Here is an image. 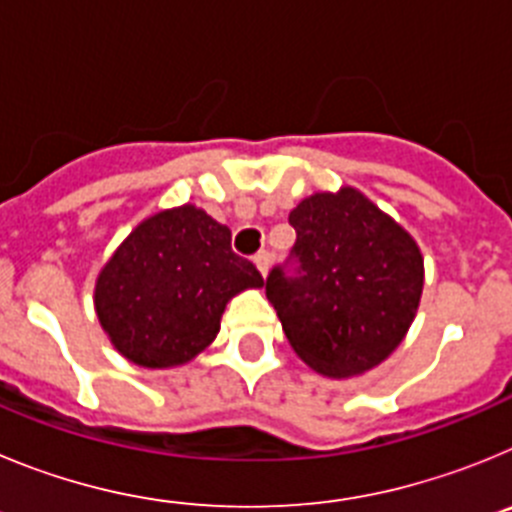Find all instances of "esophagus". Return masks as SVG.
<instances>
[{
    "instance_id": "1",
    "label": "esophagus",
    "mask_w": 512,
    "mask_h": 512,
    "mask_svg": "<svg viewBox=\"0 0 512 512\" xmlns=\"http://www.w3.org/2000/svg\"><path fill=\"white\" fill-rule=\"evenodd\" d=\"M253 264H256V269L261 271V277H266V274H269V266H271L269 251H259V253H256V256H253Z\"/></svg>"
}]
</instances>
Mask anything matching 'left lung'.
I'll return each mask as SVG.
<instances>
[{"instance_id":"8db88e82","label":"left lung","mask_w":512,"mask_h":512,"mask_svg":"<svg viewBox=\"0 0 512 512\" xmlns=\"http://www.w3.org/2000/svg\"><path fill=\"white\" fill-rule=\"evenodd\" d=\"M297 241L266 277L295 354L325 377H359L400 346L423 295V256L408 230L354 187L310 194L289 212Z\"/></svg>"}]
</instances>
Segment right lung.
Here are the masks:
<instances>
[{
	"instance_id": "add662e5",
	"label": "right lung",
	"mask_w": 512,
	"mask_h": 512,
	"mask_svg": "<svg viewBox=\"0 0 512 512\" xmlns=\"http://www.w3.org/2000/svg\"><path fill=\"white\" fill-rule=\"evenodd\" d=\"M264 284L230 248L228 225L194 205L135 225L102 266L94 310L112 346L146 369L192 361L215 341L225 305Z\"/></svg>"
}]
</instances>
